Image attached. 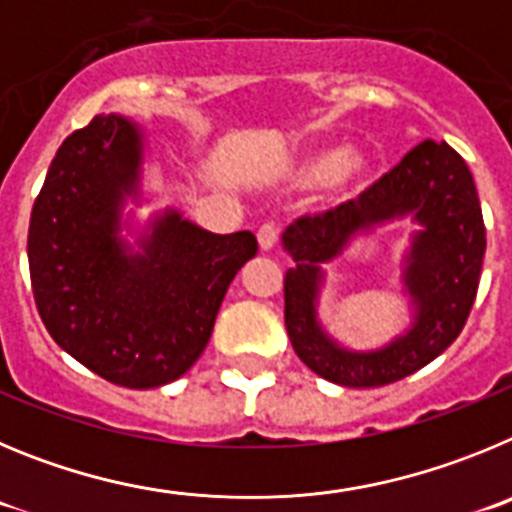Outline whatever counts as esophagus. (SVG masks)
<instances>
[{
	"instance_id": "esophagus-1",
	"label": "esophagus",
	"mask_w": 512,
	"mask_h": 512,
	"mask_svg": "<svg viewBox=\"0 0 512 512\" xmlns=\"http://www.w3.org/2000/svg\"><path fill=\"white\" fill-rule=\"evenodd\" d=\"M280 242V229L278 224H262L260 232H257V245H260V250L270 252L275 250Z\"/></svg>"
}]
</instances>
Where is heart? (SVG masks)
<instances>
[{
	"instance_id": "1",
	"label": "heart",
	"mask_w": 512,
	"mask_h": 512,
	"mask_svg": "<svg viewBox=\"0 0 512 512\" xmlns=\"http://www.w3.org/2000/svg\"><path fill=\"white\" fill-rule=\"evenodd\" d=\"M370 163L357 150H339V147H316L303 155L293 168V181L301 188L326 186L331 188H359V183L367 178Z\"/></svg>"
}]
</instances>
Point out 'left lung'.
<instances>
[{
	"label": "left lung",
	"instance_id": "1",
	"mask_svg": "<svg viewBox=\"0 0 512 512\" xmlns=\"http://www.w3.org/2000/svg\"><path fill=\"white\" fill-rule=\"evenodd\" d=\"M411 215L419 224L404 258V287L414 324L372 353H352L331 340L315 313L323 265L362 233ZM296 265L285 273V329L306 367L344 388H380L413 375L459 336L472 311L485 257V222L472 173L446 142L426 140L359 199L283 232Z\"/></svg>",
	"mask_w": 512,
	"mask_h": 512
}]
</instances>
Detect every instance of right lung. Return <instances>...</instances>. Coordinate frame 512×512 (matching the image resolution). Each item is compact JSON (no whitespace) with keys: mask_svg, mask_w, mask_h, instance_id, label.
Returning <instances> with one entry per match:
<instances>
[{"mask_svg":"<svg viewBox=\"0 0 512 512\" xmlns=\"http://www.w3.org/2000/svg\"><path fill=\"white\" fill-rule=\"evenodd\" d=\"M145 137L99 114L58 147L30 216L35 306L55 344L122 388H160L191 370L214 331L252 232L214 234L165 209L132 250L127 199H142Z\"/></svg>","mask_w":512,"mask_h":512,"instance_id":"1","label":"right lung"}]
</instances>
